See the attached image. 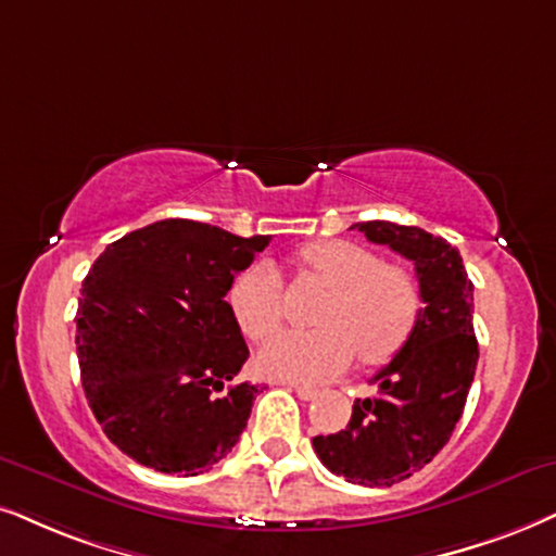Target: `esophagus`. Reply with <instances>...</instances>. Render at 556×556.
<instances>
[{
  "label": "esophagus",
  "instance_id": "1",
  "mask_svg": "<svg viewBox=\"0 0 556 556\" xmlns=\"http://www.w3.org/2000/svg\"><path fill=\"white\" fill-rule=\"evenodd\" d=\"M282 384H287V388L294 390V395H298L300 400H315V397H318V390L307 388V384H298V382H282Z\"/></svg>",
  "mask_w": 556,
  "mask_h": 556
}]
</instances>
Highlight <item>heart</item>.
Returning a JSON list of instances; mask_svg holds the SVG:
<instances>
[{"instance_id": "heart-1", "label": "heart", "mask_w": 556, "mask_h": 556, "mask_svg": "<svg viewBox=\"0 0 556 556\" xmlns=\"http://www.w3.org/2000/svg\"><path fill=\"white\" fill-rule=\"evenodd\" d=\"M302 266L330 292L315 333H279L256 354L262 375L287 382H326L359 354L367 367L395 359L418 326L420 285L405 266L384 264L359 243L315 241L300 251ZM230 311L249 339L262 341L282 326V285L271 266L243 271L230 287Z\"/></svg>"}]
</instances>
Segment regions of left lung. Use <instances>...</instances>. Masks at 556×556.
<instances>
[{
    "label": "left lung",
    "mask_w": 556,
    "mask_h": 556,
    "mask_svg": "<svg viewBox=\"0 0 556 556\" xmlns=\"http://www.w3.org/2000/svg\"><path fill=\"white\" fill-rule=\"evenodd\" d=\"M416 264L418 326L410 341L371 377L375 395L356 400L343 431L315 435L333 475L367 488H390L433 459L452 435L472 388L477 359L472 292L459 251L416 226L369 220L351 226Z\"/></svg>",
    "instance_id": "left-lung-1"
}]
</instances>
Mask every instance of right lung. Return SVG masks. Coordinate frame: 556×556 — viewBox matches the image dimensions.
Here are the masks:
<instances>
[{
  "instance_id": "1",
  "label": "right lung",
  "mask_w": 556,
  "mask_h": 556,
  "mask_svg": "<svg viewBox=\"0 0 556 556\" xmlns=\"http://www.w3.org/2000/svg\"><path fill=\"white\" fill-rule=\"evenodd\" d=\"M194 220H159L110 243L76 311L89 407L138 465L194 477L236 446L258 388L226 294L269 245Z\"/></svg>"
}]
</instances>
